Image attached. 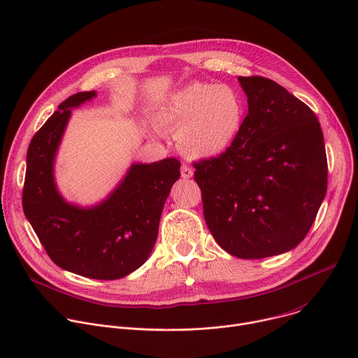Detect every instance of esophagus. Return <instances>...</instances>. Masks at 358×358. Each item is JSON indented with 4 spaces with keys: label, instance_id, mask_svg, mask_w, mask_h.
Segmentation results:
<instances>
[{
    "label": "esophagus",
    "instance_id": "obj_1",
    "mask_svg": "<svg viewBox=\"0 0 358 358\" xmlns=\"http://www.w3.org/2000/svg\"><path fill=\"white\" fill-rule=\"evenodd\" d=\"M180 175H182L183 179H190L192 176H194V171H192V168H189L187 164H182Z\"/></svg>",
    "mask_w": 358,
    "mask_h": 358
}]
</instances>
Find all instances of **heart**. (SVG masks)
<instances>
[{"label":"heart","instance_id":"1","mask_svg":"<svg viewBox=\"0 0 358 358\" xmlns=\"http://www.w3.org/2000/svg\"><path fill=\"white\" fill-rule=\"evenodd\" d=\"M246 104L229 85L194 81L171 93L156 108V124L176 133L179 150L194 159L224 153L235 142Z\"/></svg>","mask_w":358,"mask_h":358}]
</instances>
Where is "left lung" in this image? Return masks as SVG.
Wrapping results in <instances>:
<instances>
[{
    "instance_id": "left-lung-1",
    "label": "left lung",
    "mask_w": 358,
    "mask_h": 358,
    "mask_svg": "<svg viewBox=\"0 0 358 358\" xmlns=\"http://www.w3.org/2000/svg\"><path fill=\"white\" fill-rule=\"evenodd\" d=\"M248 115L235 142L195 166L206 225L222 250L259 259L294 250L327 194L324 136L313 110L275 81L238 77Z\"/></svg>"
}]
</instances>
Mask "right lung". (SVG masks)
Listing matches in <instances>:
<instances>
[{"label":"right lung","instance_id":"right-lung-1","mask_svg":"<svg viewBox=\"0 0 358 358\" xmlns=\"http://www.w3.org/2000/svg\"><path fill=\"white\" fill-rule=\"evenodd\" d=\"M96 96L94 90L70 96L34 134L27 150L22 209L54 264L81 277L119 280L149 258L180 162L131 163L97 205L67 202L56 185L54 162L71 110Z\"/></svg>","mask_w":358,"mask_h":358}]
</instances>
